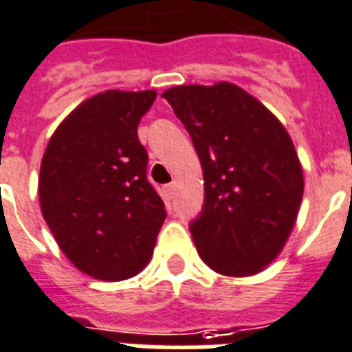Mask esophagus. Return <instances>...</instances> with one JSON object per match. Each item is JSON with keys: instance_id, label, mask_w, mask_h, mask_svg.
Wrapping results in <instances>:
<instances>
[{"instance_id": "1", "label": "esophagus", "mask_w": 352, "mask_h": 352, "mask_svg": "<svg viewBox=\"0 0 352 352\" xmlns=\"http://www.w3.org/2000/svg\"><path fill=\"white\" fill-rule=\"evenodd\" d=\"M174 190H176V184H168L165 185V194H167V198L170 199L174 196Z\"/></svg>"}]
</instances>
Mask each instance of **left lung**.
Wrapping results in <instances>:
<instances>
[{"label":"left lung","mask_w":352,"mask_h":352,"mask_svg":"<svg viewBox=\"0 0 352 352\" xmlns=\"http://www.w3.org/2000/svg\"><path fill=\"white\" fill-rule=\"evenodd\" d=\"M192 138L204 210L190 223L199 258L223 276H252L287 243L303 168L283 123L241 87L178 85L162 94Z\"/></svg>","instance_id":"left-lung-1"}]
</instances>
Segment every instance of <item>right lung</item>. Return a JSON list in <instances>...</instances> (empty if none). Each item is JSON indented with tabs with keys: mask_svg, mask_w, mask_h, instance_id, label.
<instances>
[{
	"mask_svg": "<svg viewBox=\"0 0 352 352\" xmlns=\"http://www.w3.org/2000/svg\"><path fill=\"white\" fill-rule=\"evenodd\" d=\"M156 91H105L58 125L39 167V207L69 261L87 276L122 282L153 258L165 205L147 182L138 123Z\"/></svg>",
	"mask_w": 352,
	"mask_h": 352,
	"instance_id": "right-lung-1",
	"label": "right lung"
}]
</instances>
